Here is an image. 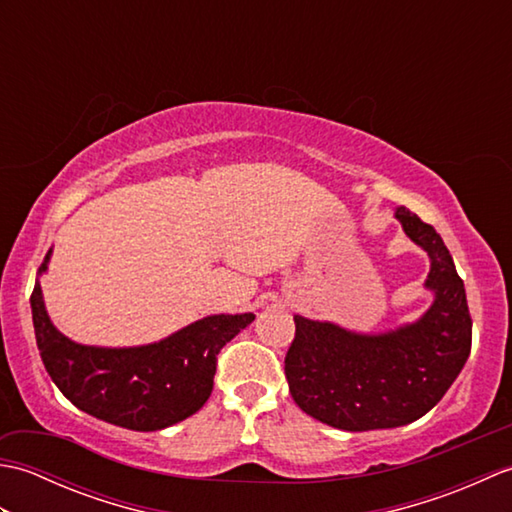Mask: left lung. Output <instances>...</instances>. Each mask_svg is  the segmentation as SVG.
<instances>
[{"label": "left lung", "mask_w": 512, "mask_h": 512, "mask_svg": "<svg viewBox=\"0 0 512 512\" xmlns=\"http://www.w3.org/2000/svg\"><path fill=\"white\" fill-rule=\"evenodd\" d=\"M402 231L429 255L424 288L433 301L420 319L387 332H354L295 314L286 354L290 394L301 411L334 429H394L422 418L447 394L471 354L464 281L431 224L405 206Z\"/></svg>", "instance_id": "8db88e82"}]
</instances>
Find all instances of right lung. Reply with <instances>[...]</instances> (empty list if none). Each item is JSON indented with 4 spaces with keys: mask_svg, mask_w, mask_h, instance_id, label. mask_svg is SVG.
<instances>
[{
    "mask_svg": "<svg viewBox=\"0 0 512 512\" xmlns=\"http://www.w3.org/2000/svg\"><path fill=\"white\" fill-rule=\"evenodd\" d=\"M52 248L39 268L46 273ZM37 347L54 385L74 407L132 431H160L204 407L217 354L255 321L253 312L211 314L167 339L134 347L76 343L48 317L39 279L30 297Z\"/></svg>",
    "mask_w": 512,
    "mask_h": 512,
    "instance_id": "1",
    "label": "right lung"
}]
</instances>
